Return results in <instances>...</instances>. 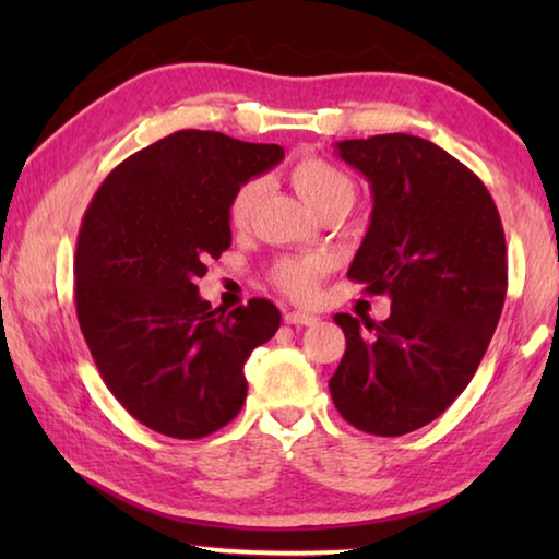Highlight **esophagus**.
Returning <instances> with one entry per match:
<instances>
[{"mask_svg": "<svg viewBox=\"0 0 559 559\" xmlns=\"http://www.w3.org/2000/svg\"><path fill=\"white\" fill-rule=\"evenodd\" d=\"M283 320H286L288 325H318L320 318L313 313H302V310H286L283 313Z\"/></svg>", "mask_w": 559, "mask_h": 559, "instance_id": "obj_1", "label": "esophagus"}]
</instances>
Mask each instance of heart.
I'll return each mask as SVG.
<instances>
[{
    "instance_id": "heart-1",
    "label": "heart",
    "mask_w": 559,
    "mask_h": 559,
    "mask_svg": "<svg viewBox=\"0 0 559 559\" xmlns=\"http://www.w3.org/2000/svg\"><path fill=\"white\" fill-rule=\"evenodd\" d=\"M288 179L298 197L306 202L316 214L325 210H349L355 202V182L349 179L343 169L328 163L323 157L306 155L300 157L296 165L290 167ZM261 182L259 179H246L234 189L229 200V224L241 229L249 224V216L253 212V204L259 200ZM330 263L323 257H290L281 259L273 269V283L278 290L296 300H313L320 281L328 273Z\"/></svg>"
}]
</instances>
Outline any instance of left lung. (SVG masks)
<instances>
[{
	"mask_svg": "<svg viewBox=\"0 0 559 559\" xmlns=\"http://www.w3.org/2000/svg\"><path fill=\"white\" fill-rule=\"evenodd\" d=\"M337 155L372 192L347 278L386 293L392 313L335 316L347 347L330 394L355 429L402 437L447 412L486 355L508 290L503 224L486 185L429 140H343Z\"/></svg>",
	"mask_w": 559,
	"mask_h": 559,
	"instance_id": "obj_1",
	"label": "left lung"
}]
</instances>
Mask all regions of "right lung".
<instances>
[{"instance_id":"obj_1","label":"right lung","mask_w":559,"mask_h":559,"mask_svg":"<svg viewBox=\"0 0 559 559\" xmlns=\"http://www.w3.org/2000/svg\"><path fill=\"white\" fill-rule=\"evenodd\" d=\"M281 159V145L179 130L122 159L83 214L75 316L103 382L147 429L202 439L241 412L243 365L281 313L266 298L219 313L194 281L231 246L234 189Z\"/></svg>"}]
</instances>
